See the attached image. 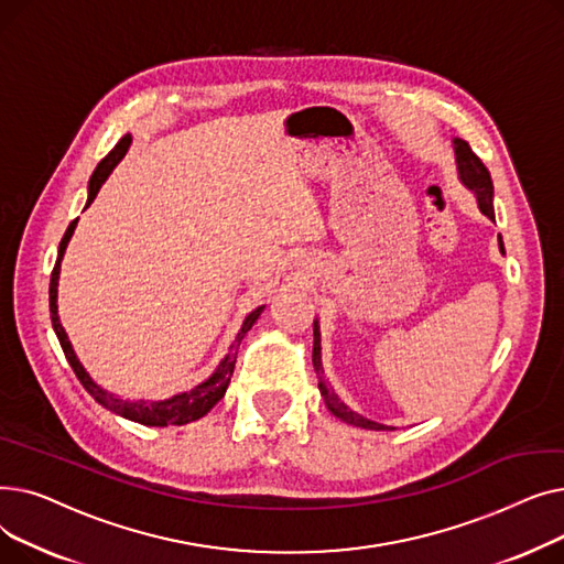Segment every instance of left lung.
I'll return each instance as SVG.
<instances>
[{
  "label": "left lung",
  "mask_w": 564,
  "mask_h": 564,
  "mask_svg": "<svg viewBox=\"0 0 564 564\" xmlns=\"http://www.w3.org/2000/svg\"><path fill=\"white\" fill-rule=\"evenodd\" d=\"M455 143V162H457V173H459V181L476 194L478 198V207L480 213L487 215L491 221L496 219L494 217V183H491V175L487 171V166L482 164V160L470 151V145L464 141V139H453ZM498 247H500V253H506V247H502V240L498 235ZM313 368L317 372V387H319V393L324 398V404L329 406V411L334 413L336 419L345 421L347 425H354V427H361V430H395V427H389V425H381V423H375V421H368L364 419L361 413L351 411L345 402H340V398L334 393V389L329 387V381L324 379V370H322V347H319V324L317 319L313 322Z\"/></svg>",
  "instance_id": "1"
}]
</instances>
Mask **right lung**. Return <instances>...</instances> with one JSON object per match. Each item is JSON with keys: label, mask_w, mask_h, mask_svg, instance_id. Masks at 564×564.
<instances>
[{"label": "right lung", "mask_w": 564, "mask_h": 564, "mask_svg": "<svg viewBox=\"0 0 564 564\" xmlns=\"http://www.w3.org/2000/svg\"><path fill=\"white\" fill-rule=\"evenodd\" d=\"M132 143V137L126 134L121 141H118L113 145V151L96 166L91 181H88V200H86V207L94 203V198L98 196L102 183L109 177V173L113 171V166L123 160V155L128 153V148ZM75 226H77V219L70 221L66 235L62 245H58V256H56V264L52 270V279H50V317H52V327H54V334L58 338V343H62V349L66 354V359L73 368V372L77 375V379L82 381V387L91 393V398L102 404L105 409L118 413V416H123L128 421H134V423H141V425H153V427H166V425H185V423H192V421H198L203 419L207 411H210L226 393L228 383H230V377H232V370H235V361H237V347H240L242 338L247 336V332L253 327L256 319L260 317V313L264 311V306H258L256 311H251L245 322H242V329L240 334H237L235 343L230 345L228 354L221 359V364L217 366V370L207 377L203 383H198L196 389L187 391V393H177L169 400H160V402H145V400H139V402H128V400H121L116 398L113 393H107L105 389H100L98 383L88 377V372L84 370V366L79 364V359L75 357L73 351V345L62 327V322H58V306H56V285H58V272H62V260H64V253H66V247L70 242V237L75 232Z\"/></svg>", "instance_id": "obj_1"}]
</instances>
